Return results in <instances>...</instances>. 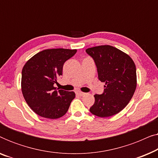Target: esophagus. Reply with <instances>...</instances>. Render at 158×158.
I'll return each mask as SVG.
<instances>
[{
    "label": "esophagus",
    "mask_w": 158,
    "mask_h": 158,
    "mask_svg": "<svg viewBox=\"0 0 158 158\" xmlns=\"http://www.w3.org/2000/svg\"><path fill=\"white\" fill-rule=\"evenodd\" d=\"M76 94H77V95H78V96H84V95L85 94V93L81 92V91H77Z\"/></svg>",
    "instance_id": "1"
}]
</instances>
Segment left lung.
Here are the masks:
<instances>
[{
  "label": "left lung",
  "mask_w": 158,
  "mask_h": 158,
  "mask_svg": "<svg viewBox=\"0 0 158 158\" xmlns=\"http://www.w3.org/2000/svg\"><path fill=\"white\" fill-rule=\"evenodd\" d=\"M86 53L94 59L98 79L105 83L102 94L94 95L90 113L109 117L124 109L137 87L135 64L126 53L110 45L88 48Z\"/></svg>",
  "instance_id": "1"
}]
</instances>
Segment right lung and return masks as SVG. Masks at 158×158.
<instances>
[{
  "label": "right lung",
  "mask_w": 158,
  "mask_h": 158,
  "mask_svg": "<svg viewBox=\"0 0 158 158\" xmlns=\"http://www.w3.org/2000/svg\"><path fill=\"white\" fill-rule=\"evenodd\" d=\"M76 49H50L36 54L24 64L21 90L29 107L39 116L58 118L64 116L75 98L74 92L56 89L54 84L62 75L63 64Z\"/></svg>",
  "instance_id": "obj_1"
}]
</instances>
